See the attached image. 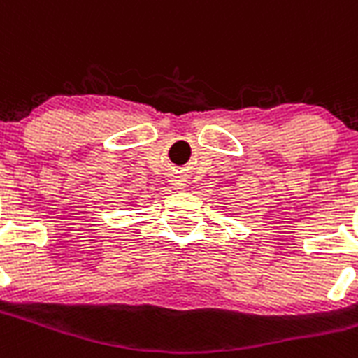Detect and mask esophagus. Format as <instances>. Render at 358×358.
Instances as JSON below:
<instances>
[{
  "mask_svg": "<svg viewBox=\"0 0 358 358\" xmlns=\"http://www.w3.org/2000/svg\"><path fill=\"white\" fill-rule=\"evenodd\" d=\"M171 182H173L175 189H183V187H185V176H182V175L173 176V180H171Z\"/></svg>",
  "mask_w": 358,
  "mask_h": 358,
  "instance_id": "34e87169",
  "label": "esophagus"
}]
</instances>
